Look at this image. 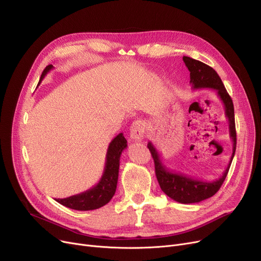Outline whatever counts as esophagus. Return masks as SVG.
Returning <instances> with one entry per match:
<instances>
[{
  "mask_svg": "<svg viewBox=\"0 0 261 261\" xmlns=\"http://www.w3.org/2000/svg\"><path fill=\"white\" fill-rule=\"evenodd\" d=\"M146 131V121L143 119H138L133 121L130 127V138L135 142H141Z\"/></svg>",
  "mask_w": 261,
  "mask_h": 261,
  "instance_id": "esophagus-1",
  "label": "esophagus"
}]
</instances>
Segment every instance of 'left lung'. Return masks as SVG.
Masks as SVG:
<instances>
[{"instance_id": "obj_1", "label": "left lung", "mask_w": 261, "mask_h": 261, "mask_svg": "<svg viewBox=\"0 0 261 261\" xmlns=\"http://www.w3.org/2000/svg\"><path fill=\"white\" fill-rule=\"evenodd\" d=\"M183 61L185 62V65L190 72V84L193 86V89H213L217 92L219 98L222 100L225 109V116L228 119L229 135L232 140V153L228 165L220 179L213 182L195 180L193 177L185 175L183 173L170 171L162 163L160 153L158 152V150L152 145V143H148V148L154 161L155 175L161 189L172 200L183 204H190L206 200L213 197L220 189L229 170L232 158L235 155L237 136L235 127L234 105H232V100L228 95L221 78L219 77V75L213 67L199 60L184 56Z\"/></svg>"}]
</instances>
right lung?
I'll use <instances>...</instances> for the list:
<instances>
[{"label":"right lung","instance_id":"right-lung-1","mask_svg":"<svg viewBox=\"0 0 261 261\" xmlns=\"http://www.w3.org/2000/svg\"><path fill=\"white\" fill-rule=\"evenodd\" d=\"M53 65H47L41 75L40 81L45 77V75L51 70ZM127 148V140L122 133H119L112 140L108 147L106 155L105 170L100 181L91 189L64 199H56V201L63 206L76 211H92L100 208L103 205L110 202L115 194L118 170H119V160L123 149Z\"/></svg>","mask_w":261,"mask_h":261}]
</instances>
